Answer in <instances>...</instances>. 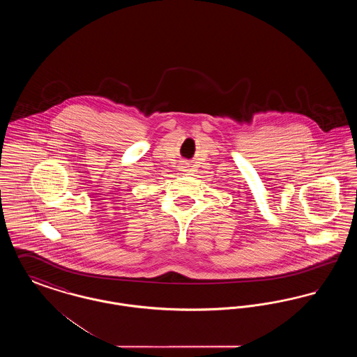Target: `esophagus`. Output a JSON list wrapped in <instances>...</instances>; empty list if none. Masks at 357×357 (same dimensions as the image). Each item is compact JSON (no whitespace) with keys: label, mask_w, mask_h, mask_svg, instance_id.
Instances as JSON below:
<instances>
[{"label":"esophagus","mask_w":357,"mask_h":357,"mask_svg":"<svg viewBox=\"0 0 357 357\" xmlns=\"http://www.w3.org/2000/svg\"><path fill=\"white\" fill-rule=\"evenodd\" d=\"M188 167H190V166H188V163H187V162H183V163H182V169H185L183 171H186V169H188Z\"/></svg>","instance_id":"34e87169"}]
</instances>
